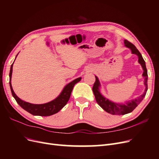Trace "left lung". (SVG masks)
I'll return each instance as SVG.
<instances>
[{"label":"left lung","instance_id":"8db88e82","mask_svg":"<svg viewBox=\"0 0 159 159\" xmlns=\"http://www.w3.org/2000/svg\"><path fill=\"white\" fill-rule=\"evenodd\" d=\"M124 43H125V46L131 50L133 54L137 55L139 57V62L140 63L143 69V76L145 78L144 84L145 85L146 88L144 93L142 95H141L140 97H139L137 99H134L129 102H128L125 104L116 103L111 102V101L108 100L106 98H105L100 93L99 89L100 84L98 80V78L95 76V81L93 84L92 89L93 91L96 102H97V103L99 105V106L102 108H103L105 111H107V113L112 115H125L127 113L132 112L137 107V105L141 102V101L143 99V98H145L147 91V89H148V86H147L148 74H147V70L146 68L145 60H143L141 53L139 52V51L137 49V48L134 46L132 43L129 42L127 40H124Z\"/></svg>","mask_w":159,"mask_h":159}]
</instances>
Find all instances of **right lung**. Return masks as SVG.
<instances>
[{
  "label": "right lung",
  "mask_w": 159,
  "mask_h": 159,
  "mask_svg": "<svg viewBox=\"0 0 159 159\" xmlns=\"http://www.w3.org/2000/svg\"><path fill=\"white\" fill-rule=\"evenodd\" d=\"M12 66L13 64L11 65L10 74H9V77H10V87L11 89L12 95L18 104L20 106L26 110V111L30 113L33 115H39V116H50L52 115H54L63 108L65 105L68 103V100L70 99V95L71 93L72 89L74 88V86L78 82L81 80V78H77L72 81L71 82L67 85L64 89L62 91L61 94L54 100L52 101V102L44 103V104H32L30 103H28L26 102H24L22 99L17 97V95L14 92V91L12 88L11 85V76H12Z\"/></svg>",
  "instance_id": "add662e5"
}]
</instances>
